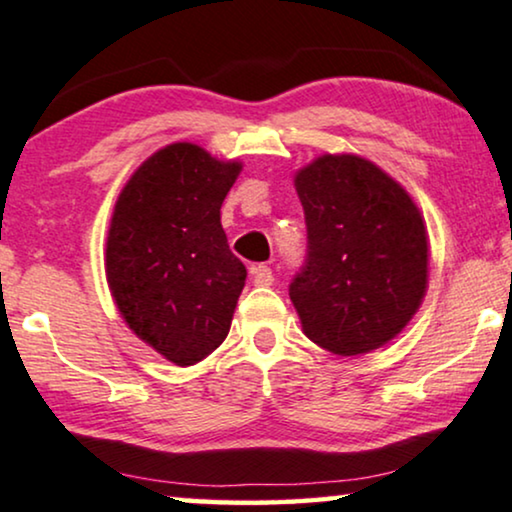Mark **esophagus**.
I'll list each match as a JSON object with an SVG mask.
<instances>
[{"instance_id": "1", "label": "esophagus", "mask_w": 512, "mask_h": 512, "mask_svg": "<svg viewBox=\"0 0 512 512\" xmlns=\"http://www.w3.org/2000/svg\"><path fill=\"white\" fill-rule=\"evenodd\" d=\"M251 272H254L256 287H270V284L275 282V275H272V270L268 268V265H256V268Z\"/></svg>"}]
</instances>
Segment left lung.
Segmentation results:
<instances>
[{
  "label": "left lung",
  "mask_w": 512,
  "mask_h": 512,
  "mask_svg": "<svg viewBox=\"0 0 512 512\" xmlns=\"http://www.w3.org/2000/svg\"><path fill=\"white\" fill-rule=\"evenodd\" d=\"M308 263L289 296L303 334L341 357L381 348L428 289V230L414 197L367 157L320 155L294 174Z\"/></svg>",
  "instance_id": "1"
}]
</instances>
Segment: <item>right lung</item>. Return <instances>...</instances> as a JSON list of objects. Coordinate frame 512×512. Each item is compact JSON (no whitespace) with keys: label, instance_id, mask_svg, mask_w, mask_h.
Segmentation results:
<instances>
[{"label":"right lung","instance_id":"add662e5","mask_svg":"<svg viewBox=\"0 0 512 512\" xmlns=\"http://www.w3.org/2000/svg\"><path fill=\"white\" fill-rule=\"evenodd\" d=\"M242 171L195 143L152 152L119 192L105 277L119 315L145 345L190 367L225 341L247 268L232 254L221 204Z\"/></svg>","mask_w":512,"mask_h":512}]
</instances>
